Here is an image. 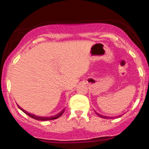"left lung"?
Here are the masks:
<instances>
[{"instance_id": "1", "label": "left lung", "mask_w": 149, "mask_h": 149, "mask_svg": "<svg viewBox=\"0 0 149 149\" xmlns=\"http://www.w3.org/2000/svg\"><path fill=\"white\" fill-rule=\"evenodd\" d=\"M97 113V116H100V117H101V118H109V117H107V116H102V115H100V114H99L98 113Z\"/></svg>"}]
</instances>
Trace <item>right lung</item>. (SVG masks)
Instances as JSON below:
<instances>
[{
	"instance_id": "right-lung-1",
	"label": "right lung",
	"mask_w": 149,
	"mask_h": 149,
	"mask_svg": "<svg viewBox=\"0 0 149 149\" xmlns=\"http://www.w3.org/2000/svg\"><path fill=\"white\" fill-rule=\"evenodd\" d=\"M18 107L20 109L23 111L24 113L26 114V115H28L29 116H30L31 118H32L33 119H36V120H42V121H45V120H54V119H57L59 117H60V116L62 115L63 113H64V109H63L62 111H61V112H59V113H57V115L54 116H51V117H40V116H35L33 115V114H31L30 113H28L27 111H26L25 110H24V109H22L21 107H19V106H18Z\"/></svg>"
}]
</instances>
